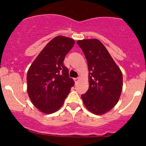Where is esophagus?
<instances>
[{"label":"esophagus","instance_id":"34e87169","mask_svg":"<svg viewBox=\"0 0 146 146\" xmlns=\"http://www.w3.org/2000/svg\"><path fill=\"white\" fill-rule=\"evenodd\" d=\"M79 79H80V78H74L75 82H78V80H79Z\"/></svg>","mask_w":146,"mask_h":146}]
</instances>
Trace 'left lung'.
Returning <instances> with one entry per match:
<instances>
[{
    "instance_id": "8db88e82",
    "label": "left lung",
    "mask_w": 146,
    "mask_h": 146,
    "mask_svg": "<svg viewBox=\"0 0 146 146\" xmlns=\"http://www.w3.org/2000/svg\"><path fill=\"white\" fill-rule=\"evenodd\" d=\"M88 66L89 88L81 98L87 109L102 115L118 102L123 88L121 70L106 47L97 39L78 40Z\"/></svg>"
}]
</instances>
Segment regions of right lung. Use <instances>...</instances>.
Listing matches in <instances>:
<instances>
[{"instance_id": "1", "label": "right lung", "mask_w": 146, "mask_h": 146, "mask_svg": "<svg viewBox=\"0 0 146 146\" xmlns=\"http://www.w3.org/2000/svg\"><path fill=\"white\" fill-rule=\"evenodd\" d=\"M74 44L75 40L71 38L56 36L45 46L28 70V96L44 114L58 111L74 85L64 64L65 56Z\"/></svg>"}]
</instances>
